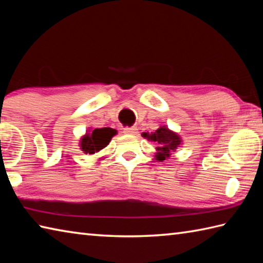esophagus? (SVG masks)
<instances>
[{
    "label": "esophagus",
    "mask_w": 263,
    "mask_h": 263,
    "mask_svg": "<svg viewBox=\"0 0 263 263\" xmlns=\"http://www.w3.org/2000/svg\"><path fill=\"white\" fill-rule=\"evenodd\" d=\"M124 133H126V135H136L137 127L136 126H126V127H124Z\"/></svg>",
    "instance_id": "34e87169"
}]
</instances>
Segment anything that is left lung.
<instances>
[{"mask_svg":"<svg viewBox=\"0 0 263 263\" xmlns=\"http://www.w3.org/2000/svg\"><path fill=\"white\" fill-rule=\"evenodd\" d=\"M142 137L147 138L148 140L158 143L159 146L157 147L158 153H156V159H158V161H165V158L170 156L171 152L176 151L177 147L181 143L180 137L177 135V133L170 131L165 126L159 127L158 130L151 133V135L143 132Z\"/></svg>","mask_w":263,"mask_h":263,"instance_id":"obj_1","label":"left lung"}]
</instances>
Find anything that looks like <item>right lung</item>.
Segmentation results:
<instances>
[{
	"mask_svg": "<svg viewBox=\"0 0 263 263\" xmlns=\"http://www.w3.org/2000/svg\"><path fill=\"white\" fill-rule=\"evenodd\" d=\"M116 135V130L111 127H102V128H95L91 133L82 138L81 140V148L85 154H95L99 152L100 149L105 148L111 138Z\"/></svg>",
	"mask_w": 263,
	"mask_h": 263,
	"instance_id": "right-lung-1",
	"label": "right lung"
}]
</instances>
